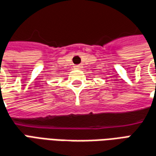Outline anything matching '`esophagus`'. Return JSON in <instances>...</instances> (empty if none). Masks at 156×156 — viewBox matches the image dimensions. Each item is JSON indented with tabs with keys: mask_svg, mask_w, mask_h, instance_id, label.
Listing matches in <instances>:
<instances>
[{
	"mask_svg": "<svg viewBox=\"0 0 156 156\" xmlns=\"http://www.w3.org/2000/svg\"><path fill=\"white\" fill-rule=\"evenodd\" d=\"M74 68L75 69H81L82 66L81 65H76V66H74Z\"/></svg>",
	"mask_w": 156,
	"mask_h": 156,
	"instance_id": "34e87169",
	"label": "esophagus"
}]
</instances>
